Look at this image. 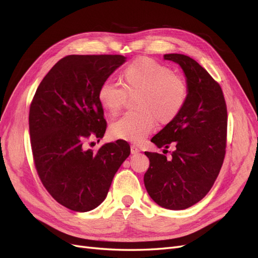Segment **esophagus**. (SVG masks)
Listing matches in <instances>:
<instances>
[{"mask_svg": "<svg viewBox=\"0 0 258 258\" xmlns=\"http://www.w3.org/2000/svg\"><path fill=\"white\" fill-rule=\"evenodd\" d=\"M141 152V150H139L136 146H131V153L132 154H137V153H139Z\"/></svg>", "mask_w": 258, "mask_h": 258, "instance_id": "esophagus-1", "label": "esophagus"}]
</instances>
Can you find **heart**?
<instances>
[{"label": "heart", "instance_id": "b5f03b06", "mask_svg": "<svg viewBox=\"0 0 258 258\" xmlns=\"http://www.w3.org/2000/svg\"><path fill=\"white\" fill-rule=\"evenodd\" d=\"M133 99L136 111L123 115L109 127L115 139L142 143L156 126V122L168 124L181 112L188 98L186 81L167 66L148 57H139L125 67L122 85L111 80L102 82L97 99L109 115H116L127 97Z\"/></svg>", "mask_w": 258, "mask_h": 258}]
</instances>
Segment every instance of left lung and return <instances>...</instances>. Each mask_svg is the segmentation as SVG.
<instances>
[{
    "label": "left lung",
    "mask_w": 258,
    "mask_h": 258,
    "mask_svg": "<svg viewBox=\"0 0 258 258\" xmlns=\"http://www.w3.org/2000/svg\"><path fill=\"white\" fill-rule=\"evenodd\" d=\"M164 59L180 66L188 98L178 116L152 137L158 148L172 146L174 151L171 159L145 152L150 165L144 182L158 205L178 211L202 200L217 178L226 152L227 107L219 84L195 59L182 54Z\"/></svg>",
    "instance_id": "1"
}]
</instances>
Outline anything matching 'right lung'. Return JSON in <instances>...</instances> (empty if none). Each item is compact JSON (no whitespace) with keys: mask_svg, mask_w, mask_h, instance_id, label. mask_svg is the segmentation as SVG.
Here are the masks:
<instances>
[{"mask_svg":"<svg viewBox=\"0 0 258 258\" xmlns=\"http://www.w3.org/2000/svg\"><path fill=\"white\" fill-rule=\"evenodd\" d=\"M125 61L121 55L66 56L44 77L31 102L29 130L36 172L49 195L69 210L96 209L131 153L121 139L96 152L84 147L88 137H104L107 123L98 88Z\"/></svg>","mask_w":258,"mask_h":258,"instance_id":"1","label":"right lung"}]
</instances>
